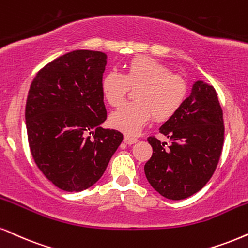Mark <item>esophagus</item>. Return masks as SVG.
Instances as JSON below:
<instances>
[{
	"instance_id": "34e87169",
	"label": "esophagus",
	"mask_w": 248,
	"mask_h": 248,
	"mask_svg": "<svg viewBox=\"0 0 248 248\" xmlns=\"http://www.w3.org/2000/svg\"><path fill=\"white\" fill-rule=\"evenodd\" d=\"M137 141H138V139L133 138V137H129V136L124 137V142L127 143V145H133V143H136Z\"/></svg>"
}]
</instances>
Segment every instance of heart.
<instances>
[{
  "instance_id": "1",
  "label": "heart",
  "mask_w": 248,
  "mask_h": 248,
  "mask_svg": "<svg viewBox=\"0 0 248 248\" xmlns=\"http://www.w3.org/2000/svg\"><path fill=\"white\" fill-rule=\"evenodd\" d=\"M103 99L110 106L123 102L130 88H137L134 100L110 114L109 124L127 136L138 133L154 117L163 122L175 116L187 96V82L175 75L160 61L148 56H136L125 65L123 75L108 71L100 82Z\"/></svg>"
}]
</instances>
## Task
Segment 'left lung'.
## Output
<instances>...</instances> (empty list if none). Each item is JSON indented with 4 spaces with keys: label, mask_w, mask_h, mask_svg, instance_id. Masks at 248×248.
Returning <instances> with one entry per match:
<instances>
[{
    "label": "left lung",
    "mask_w": 248,
    "mask_h": 248,
    "mask_svg": "<svg viewBox=\"0 0 248 248\" xmlns=\"http://www.w3.org/2000/svg\"><path fill=\"white\" fill-rule=\"evenodd\" d=\"M171 140L147 139L153 148L145 175L155 191L170 200L186 199L200 191L217 167L224 142V122L215 88L198 80L175 116L160 127Z\"/></svg>",
    "instance_id": "obj_1"
}]
</instances>
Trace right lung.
Wrapping results in <instances>:
<instances>
[{
  "mask_svg": "<svg viewBox=\"0 0 248 248\" xmlns=\"http://www.w3.org/2000/svg\"><path fill=\"white\" fill-rule=\"evenodd\" d=\"M106 65L105 53L73 50L44 66L31 84L25 108L31 153L63 191L95 184L123 140L118 131L100 126L107 119L100 87Z\"/></svg>",
  "mask_w": 248,
  "mask_h": 248,
  "instance_id": "right-lung-1",
  "label": "right lung"
}]
</instances>
